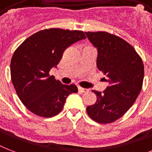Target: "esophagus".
Returning <instances> with one entry per match:
<instances>
[{
	"label": "esophagus",
	"instance_id": "esophagus-1",
	"mask_svg": "<svg viewBox=\"0 0 152 152\" xmlns=\"http://www.w3.org/2000/svg\"><path fill=\"white\" fill-rule=\"evenodd\" d=\"M78 91L81 93H85V92H88V91L89 90H88V89H86V88H81V87H79Z\"/></svg>",
	"mask_w": 152,
	"mask_h": 152
}]
</instances>
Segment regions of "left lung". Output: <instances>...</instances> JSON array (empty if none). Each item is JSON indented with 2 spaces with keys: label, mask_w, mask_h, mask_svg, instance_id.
<instances>
[{
  "label": "left lung",
  "mask_w": 152,
  "mask_h": 152,
  "mask_svg": "<svg viewBox=\"0 0 152 152\" xmlns=\"http://www.w3.org/2000/svg\"><path fill=\"white\" fill-rule=\"evenodd\" d=\"M85 34L97 49L96 64L109 83L102 92L92 91L97 100L87 107V113L96 122L112 123L129 110L141 91L143 61L135 49L120 37L105 31Z\"/></svg>",
  "instance_id": "obj_1"
}]
</instances>
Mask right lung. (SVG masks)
I'll return each mask as SVG.
<instances>
[{
    "label": "right lung",
    "instance_id": "1",
    "mask_svg": "<svg viewBox=\"0 0 152 152\" xmlns=\"http://www.w3.org/2000/svg\"><path fill=\"white\" fill-rule=\"evenodd\" d=\"M84 39L81 31L50 28L28 37L15 50L11 79L18 97L31 113L42 118L57 115L68 95L78 91L75 84H63L50 76V71L58 64L67 47Z\"/></svg>",
    "mask_w": 152,
    "mask_h": 152
}]
</instances>
